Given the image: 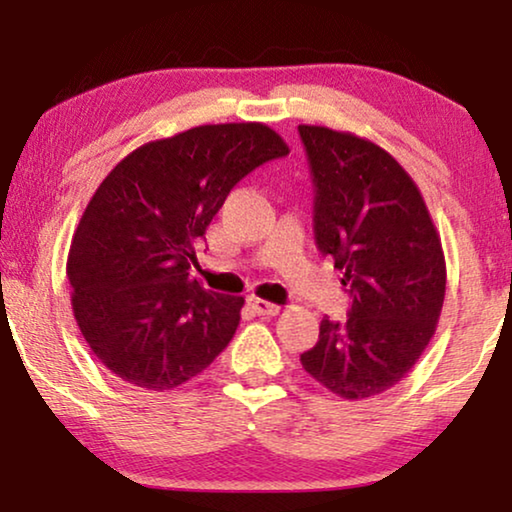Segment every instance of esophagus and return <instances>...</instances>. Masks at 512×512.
I'll return each instance as SVG.
<instances>
[{"instance_id":"34e87169","label":"esophagus","mask_w":512,"mask_h":512,"mask_svg":"<svg viewBox=\"0 0 512 512\" xmlns=\"http://www.w3.org/2000/svg\"><path fill=\"white\" fill-rule=\"evenodd\" d=\"M249 305L254 307V312L261 314V317H275V314H279V310H282L279 305L270 303V300H263V298H251Z\"/></svg>"}]
</instances>
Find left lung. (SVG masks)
<instances>
[{"label": "left lung", "mask_w": 512, "mask_h": 512, "mask_svg": "<svg viewBox=\"0 0 512 512\" xmlns=\"http://www.w3.org/2000/svg\"><path fill=\"white\" fill-rule=\"evenodd\" d=\"M314 184V237L345 272V324L321 319L300 363L328 391L361 401L410 373L436 333L445 254L408 172L382 146L324 125H298Z\"/></svg>", "instance_id": "left-lung-1"}]
</instances>
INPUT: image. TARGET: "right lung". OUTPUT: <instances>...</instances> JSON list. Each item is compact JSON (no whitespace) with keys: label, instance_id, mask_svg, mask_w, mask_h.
I'll return each instance as SVG.
<instances>
[{"label":"right lung","instance_id":"add662e5","mask_svg":"<svg viewBox=\"0 0 512 512\" xmlns=\"http://www.w3.org/2000/svg\"><path fill=\"white\" fill-rule=\"evenodd\" d=\"M286 153L263 123L198 125L139 146L104 177L67 256L74 319L102 366L165 391L228 347L244 298L191 275L195 244L230 188Z\"/></svg>","mask_w":512,"mask_h":512}]
</instances>
